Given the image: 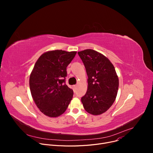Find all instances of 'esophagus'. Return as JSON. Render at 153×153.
<instances>
[{
  "label": "esophagus",
  "instance_id": "esophagus-1",
  "mask_svg": "<svg viewBox=\"0 0 153 153\" xmlns=\"http://www.w3.org/2000/svg\"><path fill=\"white\" fill-rule=\"evenodd\" d=\"M77 85H73V88H74V90H76V89L77 88Z\"/></svg>",
  "mask_w": 153,
  "mask_h": 153
}]
</instances>
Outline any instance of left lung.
Wrapping results in <instances>:
<instances>
[{
    "label": "left lung",
    "mask_w": 153,
    "mask_h": 153,
    "mask_svg": "<svg viewBox=\"0 0 153 153\" xmlns=\"http://www.w3.org/2000/svg\"><path fill=\"white\" fill-rule=\"evenodd\" d=\"M88 76V89L81 101L86 112L94 116L106 112L113 104L118 91L119 78L113 63L95 50L79 51Z\"/></svg>",
    "instance_id": "left-lung-1"
}]
</instances>
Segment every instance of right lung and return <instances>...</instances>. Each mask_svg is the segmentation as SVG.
<instances>
[{
  "label": "right lung",
  "mask_w": 153,
  "mask_h": 153,
  "mask_svg": "<svg viewBox=\"0 0 153 153\" xmlns=\"http://www.w3.org/2000/svg\"><path fill=\"white\" fill-rule=\"evenodd\" d=\"M76 51L62 50L43 53L36 61L30 76V88L39 110L50 117L62 115L73 98V91L65 83L67 67Z\"/></svg>",
  "instance_id": "1"
}]
</instances>
